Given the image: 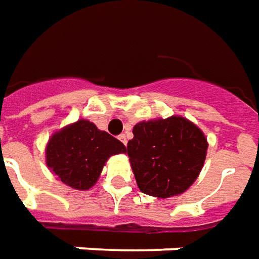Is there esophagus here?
Segmentation results:
<instances>
[{
	"instance_id": "34e87169",
	"label": "esophagus",
	"mask_w": 259,
	"mask_h": 259,
	"mask_svg": "<svg viewBox=\"0 0 259 259\" xmlns=\"http://www.w3.org/2000/svg\"><path fill=\"white\" fill-rule=\"evenodd\" d=\"M119 140H120V142L123 143L124 146H126V143H127V136H126V135H120V136H119Z\"/></svg>"
}]
</instances>
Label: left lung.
<instances>
[{
  "instance_id": "8db88e82",
  "label": "left lung",
  "mask_w": 259,
  "mask_h": 259,
  "mask_svg": "<svg viewBox=\"0 0 259 259\" xmlns=\"http://www.w3.org/2000/svg\"><path fill=\"white\" fill-rule=\"evenodd\" d=\"M127 155L140 191L157 198L185 192L203 167L207 140L185 117L140 122L133 127Z\"/></svg>"
}]
</instances>
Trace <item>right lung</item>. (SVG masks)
I'll return each instance as SVG.
<instances>
[{
  "label": "right lung",
  "mask_w": 259,
  "mask_h": 259,
  "mask_svg": "<svg viewBox=\"0 0 259 259\" xmlns=\"http://www.w3.org/2000/svg\"><path fill=\"white\" fill-rule=\"evenodd\" d=\"M124 151L123 143L81 119L52 136L46 162L61 182L87 191L98 181L106 160Z\"/></svg>",
  "instance_id": "add662e5"
}]
</instances>
